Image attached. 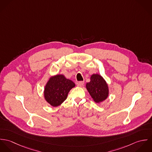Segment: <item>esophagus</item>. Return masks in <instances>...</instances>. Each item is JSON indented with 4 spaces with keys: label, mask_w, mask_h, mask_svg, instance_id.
<instances>
[{
    "label": "esophagus",
    "mask_w": 152,
    "mask_h": 152,
    "mask_svg": "<svg viewBox=\"0 0 152 152\" xmlns=\"http://www.w3.org/2000/svg\"><path fill=\"white\" fill-rule=\"evenodd\" d=\"M84 81H79V82H78L77 83V85L78 87H83L84 86Z\"/></svg>",
    "instance_id": "obj_1"
}]
</instances>
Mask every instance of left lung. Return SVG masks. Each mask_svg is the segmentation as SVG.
Returning a JSON list of instances; mask_svg holds the SVG:
<instances>
[{
    "instance_id": "obj_1",
    "label": "left lung",
    "mask_w": 152,
    "mask_h": 152,
    "mask_svg": "<svg viewBox=\"0 0 152 152\" xmlns=\"http://www.w3.org/2000/svg\"><path fill=\"white\" fill-rule=\"evenodd\" d=\"M87 90L95 102H100L108 96V87L104 78L99 74H93L86 84Z\"/></svg>"
}]
</instances>
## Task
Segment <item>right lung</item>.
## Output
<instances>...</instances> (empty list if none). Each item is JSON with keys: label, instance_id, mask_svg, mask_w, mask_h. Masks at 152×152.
Here are the masks:
<instances>
[{"label": "right lung", "instance_id": "add662e5", "mask_svg": "<svg viewBox=\"0 0 152 152\" xmlns=\"http://www.w3.org/2000/svg\"><path fill=\"white\" fill-rule=\"evenodd\" d=\"M75 84L63 75H55L49 80L44 89L45 100L51 106L56 107L61 104L67 97L71 89Z\"/></svg>", "mask_w": 152, "mask_h": 152}]
</instances>
